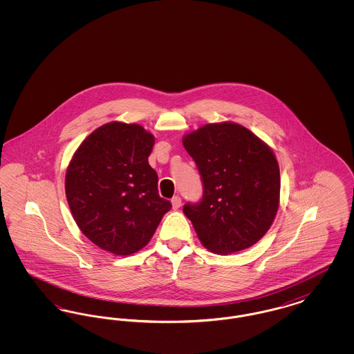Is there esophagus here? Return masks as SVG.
Wrapping results in <instances>:
<instances>
[{
    "mask_svg": "<svg viewBox=\"0 0 354 354\" xmlns=\"http://www.w3.org/2000/svg\"><path fill=\"white\" fill-rule=\"evenodd\" d=\"M171 203H172V208H174V209H178V208H180V205H182V199H180L179 196H174V198L171 199Z\"/></svg>",
    "mask_w": 354,
    "mask_h": 354,
    "instance_id": "obj_1",
    "label": "esophagus"
}]
</instances>
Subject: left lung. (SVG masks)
<instances>
[{
  "instance_id": "8db88e82",
  "label": "left lung",
  "mask_w": 354,
  "mask_h": 354,
  "mask_svg": "<svg viewBox=\"0 0 354 354\" xmlns=\"http://www.w3.org/2000/svg\"><path fill=\"white\" fill-rule=\"evenodd\" d=\"M182 142L204 185L202 202L183 208L203 247L218 254L252 247L268 232L280 205L274 152L235 122L204 124Z\"/></svg>"
}]
</instances>
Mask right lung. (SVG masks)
I'll return each instance as SVG.
<instances>
[{
    "mask_svg": "<svg viewBox=\"0 0 354 354\" xmlns=\"http://www.w3.org/2000/svg\"><path fill=\"white\" fill-rule=\"evenodd\" d=\"M155 136L136 123L109 122L75 150L65 192L78 228L103 251L127 256L149 244L171 203L149 165Z\"/></svg>",
    "mask_w": 354,
    "mask_h": 354,
    "instance_id": "1",
    "label": "right lung"
}]
</instances>
